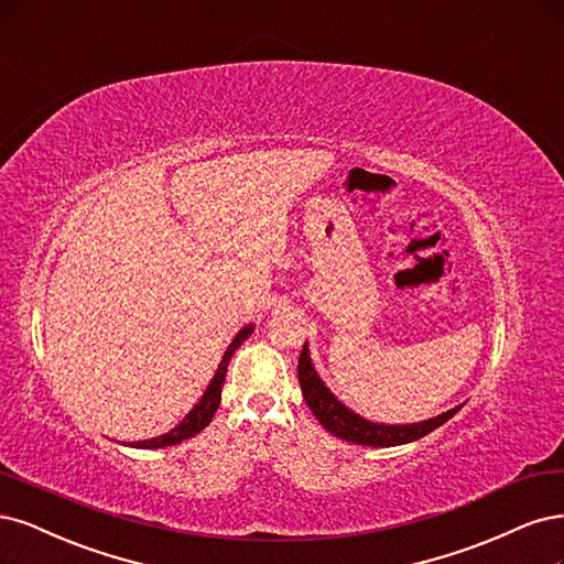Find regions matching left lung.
<instances>
[{
	"label": "left lung",
	"mask_w": 564,
	"mask_h": 564,
	"mask_svg": "<svg viewBox=\"0 0 564 564\" xmlns=\"http://www.w3.org/2000/svg\"><path fill=\"white\" fill-rule=\"evenodd\" d=\"M299 382H301L305 403L322 422L326 432H332L334 436L357 445H373V448H392V445L417 441L430 432H434L443 422H448L462 408V405H455L451 411L415 424H378L371 420H364L355 411H349L345 403H340L332 394V390L322 382V378L317 376L313 366V359H310L307 343L303 345V352L299 359Z\"/></svg>",
	"instance_id": "obj_1"
}]
</instances>
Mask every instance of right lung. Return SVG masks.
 Instances as JSON below:
<instances>
[{"mask_svg": "<svg viewBox=\"0 0 564 564\" xmlns=\"http://www.w3.org/2000/svg\"><path fill=\"white\" fill-rule=\"evenodd\" d=\"M251 332H254V324H247L245 328H240L238 336L230 340L228 349L221 357V364L217 368L215 378H212V382L207 384L205 394L200 397V401L191 408L188 415L174 426V430H170L167 434L163 436H156V438H147V441H138V443H130V448H142V451H151V448H167V445H177L191 436H196L198 432H203L205 426L212 422V417H215L217 408L221 403V387H224V380H226V371H228V361L232 357V352L251 336Z\"/></svg>", "mask_w": 564, "mask_h": 564, "instance_id": "obj_1", "label": "right lung"}]
</instances>
